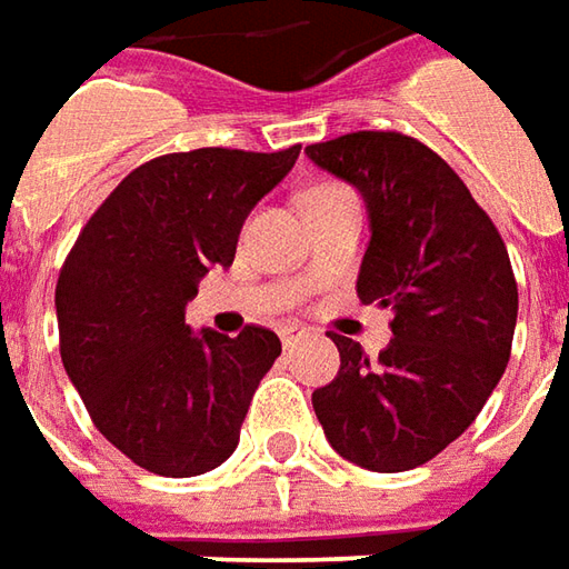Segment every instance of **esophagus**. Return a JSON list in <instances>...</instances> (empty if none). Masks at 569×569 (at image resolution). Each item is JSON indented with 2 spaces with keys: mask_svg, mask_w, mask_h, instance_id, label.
<instances>
[{
  "mask_svg": "<svg viewBox=\"0 0 569 569\" xmlns=\"http://www.w3.org/2000/svg\"><path fill=\"white\" fill-rule=\"evenodd\" d=\"M278 336H281V345H284V348H295L297 341L307 339V329L297 326V322H284V326L278 329Z\"/></svg>",
  "mask_w": 569,
  "mask_h": 569,
  "instance_id": "esophagus-1",
  "label": "esophagus"
}]
</instances>
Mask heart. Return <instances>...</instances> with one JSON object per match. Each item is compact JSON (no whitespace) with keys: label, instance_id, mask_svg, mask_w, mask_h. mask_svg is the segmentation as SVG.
I'll use <instances>...</instances> for the list:
<instances>
[{"label":"heart","instance_id":"1","mask_svg":"<svg viewBox=\"0 0 569 569\" xmlns=\"http://www.w3.org/2000/svg\"><path fill=\"white\" fill-rule=\"evenodd\" d=\"M322 189H339V187H319V189H313V192H322Z\"/></svg>","mask_w":569,"mask_h":569}]
</instances>
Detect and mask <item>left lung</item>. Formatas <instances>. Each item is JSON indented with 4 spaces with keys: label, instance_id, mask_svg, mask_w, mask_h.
Returning a JSON list of instances; mask_svg holds the SVG:
<instances>
[{
    "label": "left lung",
    "instance_id": "8db88e82",
    "mask_svg": "<svg viewBox=\"0 0 569 569\" xmlns=\"http://www.w3.org/2000/svg\"><path fill=\"white\" fill-rule=\"evenodd\" d=\"M310 161L367 202L358 297L392 310V341L370 361L332 332L339 377L313 392L332 449L370 471L430 462L478 418L513 345L510 256L459 173L402 132H348Z\"/></svg>",
    "mask_w": 569,
    "mask_h": 569
}]
</instances>
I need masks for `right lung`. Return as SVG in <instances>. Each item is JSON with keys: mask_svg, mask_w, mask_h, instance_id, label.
I'll return each mask as SVG.
<instances>
[{"mask_svg": "<svg viewBox=\"0 0 569 569\" xmlns=\"http://www.w3.org/2000/svg\"><path fill=\"white\" fill-rule=\"evenodd\" d=\"M284 151L196 148L136 167L81 228L56 281L59 355L100 433L136 466L192 478L240 443L281 355L262 326L192 332L187 303L230 266L252 206L295 167Z\"/></svg>", "mask_w": 569, "mask_h": 569, "instance_id": "right-lung-1", "label": "right lung"}]
</instances>
